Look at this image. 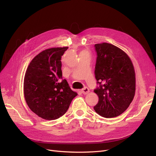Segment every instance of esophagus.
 Here are the masks:
<instances>
[{
    "instance_id": "34e87169",
    "label": "esophagus",
    "mask_w": 156,
    "mask_h": 156,
    "mask_svg": "<svg viewBox=\"0 0 156 156\" xmlns=\"http://www.w3.org/2000/svg\"><path fill=\"white\" fill-rule=\"evenodd\" d=\"M89 92H90V90L88 88H84L83 89L81 90V92H82V94H83L84 95L88 94Z\"/></svg>"
}]
</instances>
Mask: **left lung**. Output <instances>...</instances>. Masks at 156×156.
<instances>
[{
    "label": "left lung",
    "mask_w": 156,
    "mask_h": 156,
    "mask_svg": "<svg viewBox=\"0 0 156 156\" xmlns=\"http://www.w3.org/2000/svg\"><path fill=\"white\" fill-rule=\"evenodd\" d=\"M95 47V75L100 87L94 90L99 97L94 109L104 118L116 117L128 109L135 94L133 64L125 51L112 44L104 42Z\"/></svg>",
    "instance_id": "obj_1"
}]
</instances>
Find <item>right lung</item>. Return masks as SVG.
Returning a JSON list of instances; mask_svg holds the SVG:
<instances>
[{
	"label": "right lung",
	"mask_w": 156,
	"mask_h": 156,
	"mask_svg": "<svg viewBox=\"0 0 156 156\" xmlns=\"http://www.w3.org/2000/svg\"><path fill=\"white\" fill-rule=\"evenodd\" d=\"M68 47L45 49L31 60L24 78L23 92L31 111L46 120L66 112L78 94L62 79L61 56Z\"/></svg>",
	"instance_id": "obj_1"
}]
</instances>
